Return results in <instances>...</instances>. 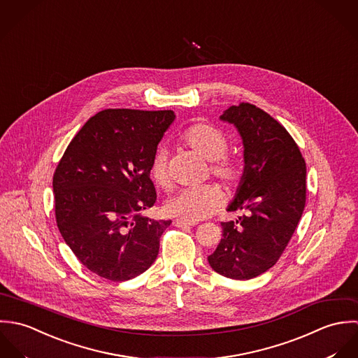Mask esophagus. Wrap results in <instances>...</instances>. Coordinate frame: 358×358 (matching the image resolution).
Here are the masks:
<instances>
[{"label":"esophagus","mask_w":358,"mask_h":358,"mask_svg":"<svg viewBox=\"0 0 358 358\" xmlns=\"http://www.w3.org/2000/svg\"><path fill=\"white\" fill-rule=\"evenodd\" d=\"M174 225L180 227V228H182V227H194L195 222H189V221H184V220H176Z\"/></svg>","instance_id":"esophagus-1"}]
</instances>
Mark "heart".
<instances>
[{"label":"heart","instance_id":"heart-1","mask_svg":"<svg viewBox=\"0 0 358 358\" xmlns=\"http://www.w3.org/2000/svg\"><path fill=\"white\" fill-rule=\"evenodd\" d=\"M181 140L196 153L210 160L212 174L228 187H236L243 181L246 166L242 159L227 153L229 143L220 129L206 123H196L182 133ZM149 174L157 187L163 189L171 187L167 155L163 149L156 150L153 155L149 164ZM222 201V191L217 185L205 184L181 189L167 201L164 209L173 217L195 222L215 215L221 208Z\"/></svg>","mask_w":358,"mask_h":358}]
</instances>
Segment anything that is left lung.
I'll use <instances>...</instances> for the list:
<instances>
[{"instance_id":"left-lung-1","label":"left lung","mask_w":358,"mask_h":358,"mask_svg":"<svg viewBox=\"0 0 358 358\" xmlns=\"http://www.w3.org/2000/svg\"><path fill=\"white\" fill-rule=\"evenodd\" d=\"M222 120L234 123L245 145L246 174L221 222L222 238L208 257L215 273L250 280L271 268L284 253L306 206V162L285 127L249 102L231 106Z\"/></svg>"}]
</instances>
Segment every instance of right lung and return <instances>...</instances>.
Instances as JSON below:
<instances>
[{"label": "right lung", "instance_id": "obj_1", "mask_svg": "<svg viewBox=\"0 0 358 358\" xmlns=\"http://www.w3.org/2000/svg\"><path fill=\"white\" fill-rule=\"evenodd\" d=\"M174 117L173 110H101L55 169L57 225L80 263L101 278H136L157 257L171 220L143 212L156 202L149 164Z\"/></svg>", "mask_w": 358, "mask_h": 358}]
</instances>
